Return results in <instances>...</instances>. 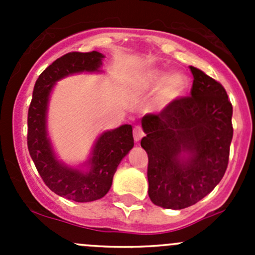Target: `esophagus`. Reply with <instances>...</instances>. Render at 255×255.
Returning a JSON list of instances; mask_svg holds the SVG:
<instances>
[{
	"label": "esophagus",
	"instance_id": "esophagus-1",
	"mask_svg": "<svg viewBox=\"0 0 255 255\" xmlns=\"http://www.w3.org/2000/svg\"><path fill=\"white\" fill-rule=\"evenodd\" d=\"M144 135H145V133H144L143 128L140 127V126H135V127L133 128V137H134L135 142H139Z\"/></svg>",
	"mask_w": 255,
	"mask_h": 255
}]
</instances>
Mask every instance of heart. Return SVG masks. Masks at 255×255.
Instances as JSON below:
<instances>
[{"instance_id": "b5f03b06", "label": "heart", "mask_w": 255, "mask_h": 255, "mask_svg": "<svg viewBox=\"0 0 255 255\" xmlns=\"http://www.w3.org/2000/svg\"><path fill=\"white\" fill-rule=\"evenodd\" d=\"M159 84L161 86L156 94V101L161 106H165L184 94L187 87V78L181 73H173L166 76V73L161 70H149L137 80L135 89H154Z\"/></svg>"}]
</instances>
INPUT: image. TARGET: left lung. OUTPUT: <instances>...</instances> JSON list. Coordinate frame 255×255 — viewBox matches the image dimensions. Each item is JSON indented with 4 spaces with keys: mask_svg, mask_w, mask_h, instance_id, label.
<instances>
[{
    "mask_svg": "<svg viewBox=\"0 0 255 255\" xmlns=\"http://www.w3.org/2000/svg\"><path fill=\"white\" fill-rule=\"evenodd\" d=\"M190 70V96L142 118L149 197L171 210L192 206L215 189L227 169L233 137V107L225 87L194 66Z\"/></svg>",
    "mask_w": 255,
    "mask_h": 255,
    "instance_id": "1",
    "label": "left lung"
}]
</instances>
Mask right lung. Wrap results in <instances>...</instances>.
<instances>
[{
    "mask_svg": "<svg viewBox=\"0 0 255 255\" xmlns=\"http://www.w3.org/2000/svg\"><path fill=\"white\" fill-rule=\"evenodd\" d=\"M104 58L99 51H71L56 59L35 81L28 109V150L45 185L59 196L76 202H90L104 197L112 185L118 164L134 145L132 126L125 125L104 133L94 148L91 170L68 168L56 161L45 129L49 94L55 81L80 71H97Z\"/></svg>",
    "mask_w": 255,
    "mask_h": 255,
    "instance_id": "1",
    "label": "right lung"
}]
</instances>
